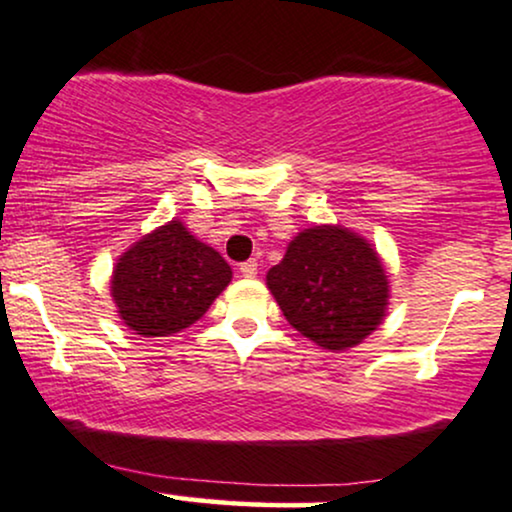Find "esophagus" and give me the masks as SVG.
I'll return each mask as SVG.
<instances>
[{
    "label": "esophagus",
    "instance_id": "34e87169",
    "mask_svg": "<svg viewBox=\"0 0 512 512\" xmlns=\"http://www.w3.org/2000/svg\"><path fill=\"white\" fill-rule=\"evenodd\" d=\"M240 274L248 276V279H252V276L257 274V262L255 260H248V262L240 264Z\"/></svg>",
    "mask_w": 512,
    "mask_h": 512
}]
</instances>
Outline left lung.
Returning a JSON list of instances; mask_svg holds the SVG:
<instances>
[{
  "label": "left lung",
  "mask_w": 512,
  "mask_h": 512,
  "mask_svg": "<svg viewBox=\"0 0 512 512\" xmlns=\"http://www.w3.org/2000/svg\"><path fill=\"white\" fill-rule=\"evenodd\" d=\"M267 286L286 320L330 351L361 344L385 315L387 276L378 252L339 226L298 233L269 269Z\"/></svg>",
  "instance_id": "8db88e82"
}]
</instances>
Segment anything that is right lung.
Returning a JSON list of instances; mask_svg holds the SVG:
<instances>
[{"instance_id":"right-lung-1","label":"right lung","mask_w":512,"mask_h":512,"mask_svg":"<svg viewBox=\"0 0 512 512\" xmlns=\"http://www.w3.org/2000/svg\"><path fill=\"white\" fill-rule=\"evenodd\" d=\"M231 274L219 252L170 221L117 260L110 291L129 330L168 337L207 313Z\"/></svg>"}]
</instances>
